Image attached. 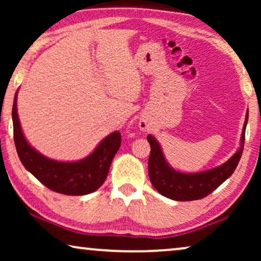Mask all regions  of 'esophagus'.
Returning <instances> with one entry per match:
<instances>
[{"label":"esophagus","mask_w":261,"mask_h":261,"mask_svg":"<svg viewBox=\"0 0 261 261\" xmlns=\"http://www.w3.org/2000/svg\"><path fill=\"white\" fill-rule=\"evenodd\" d=\"M139 128H140L142 132H148L149 128H151V126H149V123L147 122V121L141 119L140 121H139Z\"/></svg>","instance_id":"esophagus-1"}]
</instances>
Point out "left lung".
<instances>
[{
    "label": "left lung",
    "mask_w": 261,
    "mask_h": 261,
    "mask_svg": "<svg viewBox=\"0 0 261 261\" xmlns=\"http://www.w3.org/2000/svg\"><path fill=\"white\" fill-rule=\"evenodd\" d=\"M248 121V110L242 128L240 147L222 165L212 170L196 173H181L170 166L166 162L159 142L153 135H147L151 146L148 158L149 179L155 190L167 198L174 201H195L201 199L219 188L224 180L228 179L237 169L240 162L245 144V132Z\"/></svg>",
    "instance_id": "8db88e82"
}]
</instances>
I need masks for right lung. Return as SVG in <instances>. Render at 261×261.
Instances as JSON below:
<instances>
[{
  "instance_id": "right-lung-1",
  "label": "right lung",
  "mask_w": 261,
  "mask_h": 261,
  "mask_svg": "<svg viewBox=\"0 0 261 261\" xmlns=\"http://www.w3.org/2000/svg\"><path fill=\"white\" fill-rule=\"evenodd\" d=\"M17 91L14 97L12 117L14 142L17 155L33 176L49 190L63 195L91 194L105 183L110 164L121 146L120 132H113L99 142L91 154L77 162H58L47 158L28 144L17 115Z\"/></svg>"
}]
</instances>
